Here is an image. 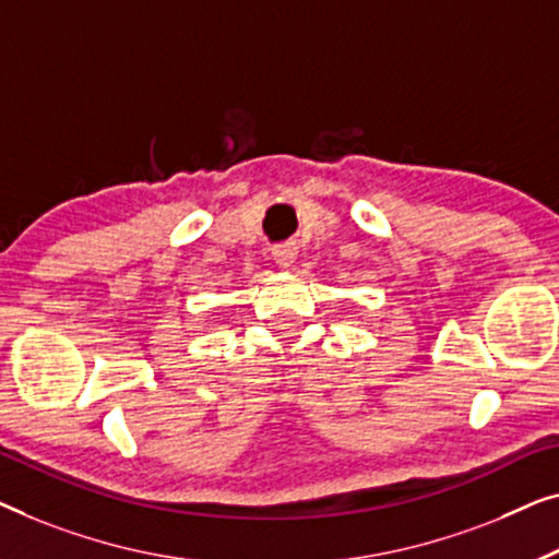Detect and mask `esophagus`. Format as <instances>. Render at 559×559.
<instances>
[{
    "label": "esophagus",
    "instance_id": "esophagus-1",
    "mask_svg": "<svg viewBox=\"0 0 559 559\" xmlns=\"http://www.w3.org/2000/svg\"><path fill=\"white\" fill-rule=\"evenodd\" d=\"M273 258H276V263L283 265V269H288V265L296 261V248L294 246H276L273 248Z\"/></svg>",
    "mask_w": 559,
    "mask_h": 559
}]
</instances>
